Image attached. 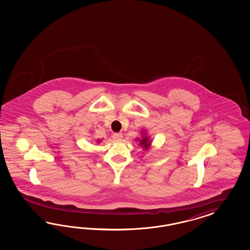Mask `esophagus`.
<instances>
[{
  "label": "esophagus",
  "instance_id": "obj_1",
  "mask_svg": "<svg viewBox=\"0 0 250 250\" xmlns=\"http://www.w3.org/2000/svg\"><path fill=\"white\" fill-rule=\"evenodd\" d=\"M113 137H114V140H121L122 138H123V135H122L121 133H114V135H113Z\"/></svg>",
  "mask_w": 250,
  "mask_h": 250
}]
</instances>
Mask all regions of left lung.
Segmentation results:
<instances>
[{
    "label": "left lung",
    "mask_w": 250,
    "mask_h": 250,
    "mask_svg": "<svg viewBox=\"0 0 250 250\" xmlns=\"http://www.w3.org/2000/svg\"><path fill=\"white\" fill-rule=\"evenodd\" d=\"M145 134V133H143ZM139 139V145L141 146H143V148H145V150L146 149H147L148 147H149V146L151 145V142H150V140H149V137L147 136H142V138L140 139V138H136V140H138Z\"/></svg>",
    "instance_id": "8db88e82"
}]
</instances>
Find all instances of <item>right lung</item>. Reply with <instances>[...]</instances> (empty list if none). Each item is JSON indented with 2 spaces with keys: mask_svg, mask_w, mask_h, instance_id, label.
<instances>
[{
  "mask_svg": "<svg viewBox=\"0 0 250 250\" xmlns=\"http://www.w3.org/2000/svg\"><path fill=\"white\" fill-rule=\"evenodd\" d=\"M97 142H100V140H98V141H97Z\"/></svg>",
  "mask_w": 250,
  "mask_h": 250,
  "instance_id": "add662e5",
  "label": "right lung"
}]
</instances>
